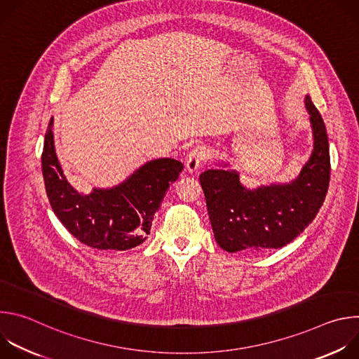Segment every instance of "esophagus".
Segmentation results:
<instances>
[{
  "instance_id": "obj_1",
  "label": "esophagus",
  "mask_w": 359,
  "mask_h": 359,
  "mask_svg": "<svg viewBox=\"0 0 359 359\" xmlns=\"http://www.w3.org/2000/svg\"><path fill=\"white\" fill-rule=\"evenodd\" d=\"M208 158V150L206 147H204L203 144H197L194 146L187 155V159H186V170L191 175V173H196L201 165L204 163V161H206Z\"/></svg>"
}]
</instances>
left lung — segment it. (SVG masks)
<instances>
[{
    "mask_svg": "<svg viewBox=\"0 0 359 359\" xmlns=\"http://www.w3.org/2000/svg\"><path fill=\"white\" fill-rule=\"evenodd\" d=\"M313 128V151L298 176L288 183L248 189L240 173L219 163L198 179L206 197L217 244L229 251H263L291 243L316 219L330 184V144L321 114L305 96Z\"/></svg>",
    "mask_w": 359,
    "mask_h": 359,
    "instance_id": "left-lung-1",
    "label": "left lung"
}]
</instances>
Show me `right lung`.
I'll return each mask as SVG.
<instances>
[{
	"label": "right lung",
	"instance_id": "add662e5",
	"mask_svg": "<svg viewBox=\"0 0 359 359\" xmlns=\"http://www.w3.org/2000/svg\"><path fill=\"white\" fill-rule=\"evenodd\" d=\"M50 118L42 150L45 190L55 216L81 243L97 250L125 251L142 244L150 234L155 213L183 170L170 158L153 159L122 183L90 193L78 191L64 175L54 146Z\"/></svg>",
	"mask_w": 359,
	"mask_h": 359
}]
</instances>
